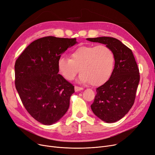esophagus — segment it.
Wrapping results in <instances>:
<instances>
[{
  "instance_id": "esophagus-1",
  "label": "esophagus",
  "mask_w": 155,
  "mask_h": 155,
  "mask_svg": "<svg viewBox=\"0 0 155 155\" xmlns=\"http://www.w3.org/2000/svg\"><path fill=\"white\" fill-rule=\"evenodd\" d=\"M83 90V88L82 87H78V86H75V92H78V91H80Z\"/></svg>"
}]
</instances>
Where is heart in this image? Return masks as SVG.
<instances>
[{
  "label": "heart",
  "instance_id": "b5f03b06",
  "mask_svg": "<svg viewBox=\"0 0 155 155\" xmlns=\"http://www.w3.org/2000/svg\"><path fill=\"white\" fill-rule=\"evenodd\" d=\"M115 65L113 51L105 45H82L74 50L71 59L64 55L57 61L58 72L67 80H72L79 71L78 81L97 86L110 78Z\"/></svg>",
  "mask_w": 155,
  "mask_h": 155
}]
</instances>
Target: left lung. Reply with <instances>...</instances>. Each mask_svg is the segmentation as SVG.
Returning <instances> with one entry per match:
<instances>
[{
	"label": "left lung",
	"mask_w": 155,
	"mask_h": 155,
	"mask_svg": "<svg viewBox=\"0 0 155 155\" xmlns=\"http://www.w3.org/2000/svg\"><path fill=\"white\" fill-rule=\"evenodd\" d=\"M107 45L115 55V68L110 79L96 89L91 106L96 117L106 123L122 119L134 104L140 80L132 51L119 40L108 37L86 38Z\"/></svg>",
	"instance_id": "left-lung-1"
}]
</instances>
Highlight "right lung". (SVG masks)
Returning <instances> with one entry per match:
<instances>
[{"label": "right lung", "instance_id": "obj_1", "mask_svg": "<svg viewBox=\"0 0 155 155\" xmlns=\"http://www.w3.org/2000/svg\"><path fill=\"white\" fill-rule=\"evenodd\" d=\"M76 38L45 37L31 42L16 61L15 85L23 104L40 123L51 125L68 111L74 86L58 74L57 61Z\"/></svg>", "mask_w": 155, "mask_h": 155}]
</instances>
